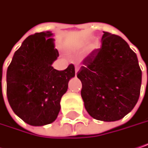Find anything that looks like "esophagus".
<instances>
[{"label": "esophagus", "instance_id": "esophagus-1", "mask_svg": "<svg viewBox=\"0 0 148 148\" xmlns=\"http://www.w3.org/2000/svg\"><path fill=\"white\" fill-rule=\"evenodd\" d=\"M78 71H79V67H75V74H77Z\"/></svg>", "mask_w": 148, "mask_h": 148}]
</instances>
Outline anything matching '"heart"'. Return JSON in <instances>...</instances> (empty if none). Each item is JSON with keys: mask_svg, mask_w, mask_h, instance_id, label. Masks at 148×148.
I'll return each mask as SVG.
<instances>
[{"mask_svg": "<svg viewBox=\"0 0 148 148\" xmlns=\"http://www.w3.org/2000/svg\"><path fill=\"white\" fill-rule=\"evenodd\" d=\"M87 46V42H79L77 43L76 45H74L72 47H70V50L71 51H80V50H83L84 48H85V47ZM96 48H98V44L97 43H93L90 45V49L93 51V50H95Z\"/></svg>", "mask_w": 148, "mask_h": 148, "instance_id": "b5f03b06", "label": "heart"}]
</instances>
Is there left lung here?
Returning <instances> with one entry per match:
<instances>
[{"instance_id": "1", "label": "left lung", "mask_w": 148, "mask_h": 148, "mask_svg": "<svg viewBox=\"0 0 148 148\" xmlns=\"http://www.w3.org/2000/svg\"><path fill=\"white\" fill-rule=\"evenodd\" d=\"M102 46L84 59L77 77L90 116L116 121L134 108L139 99L142 70L136 54L121 37L104 32Z\"/></svg>"}]
</instances>
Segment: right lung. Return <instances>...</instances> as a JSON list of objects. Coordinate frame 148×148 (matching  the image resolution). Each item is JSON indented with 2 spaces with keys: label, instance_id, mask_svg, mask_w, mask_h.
<instances>
[{
  "label": "right lung",
  "instance_id": "right-lung-1",
  "mask_svg": "<svg viewBox=\"0 0 148 148\" xmlns=\"http://www.w3.org/2000/svg\"><path fill=\"white\" fill-rule=\"evenodd\" d=\"M52 37L50 31L27 37L7 68L8 102L14 113L31 126H45L56 120L61 98L75 75L73 64L62 71L52 66L58 57Z\"/></svg>",
  "mask_w": 148,
  "mask_h": 148
}]
</instances>
